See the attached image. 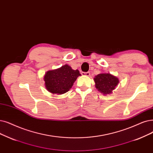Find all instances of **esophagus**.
<instances>
[{
  "instance_id": "esophagus-1",
  "label": "esophagus",
  "mask_w": 153,
  "mask_h": 153,
  "mask_svg": "<svg viewBox=\"0 0 153 153\" xmlns=\"http://www.w3.org/2000/svg\"><path fill=\"white\" fill-rule=\"evenodd\" d=\"M81 74L82 76H89L90 75V72H82Z\"/></svg>"
}]
</instances>
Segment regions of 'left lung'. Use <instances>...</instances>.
Here are the masks:
<instances>
[{"mask_svg":"<svg viewBox=\"0 0 153 153\" xmlns=\"http://www.w3.org/2000/svg\"><path fill=\"white\" fill-rule=\"evenodd\" d=\"M96 88L103 94H111L119 81L117 77L110 73H101L94 78Z\"/></svg>","mask_w":153,"mask_h":153,"instance_id":"1","label":"left lung"}]
</instances>
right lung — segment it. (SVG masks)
I'll return each mask as SVG.
<instances>
[{
  "label": "right lung",
  "instance_id": "right-lung-1",
  "mask_svg": "<svg viewBox=\"0 0 153 153\" xmlns=\"http://www.w3.org/2000/svg\"><path fill=\"white\" fill-rule=\"evenodd\" d=\"M79 76L81 75L77 69L73 70L65 64L45 73L44 77L45 88L52 94H64L69 91Z\"/></svg>",
  "mask_w": 153,
  "mask_h": 153
}]
</instances>
